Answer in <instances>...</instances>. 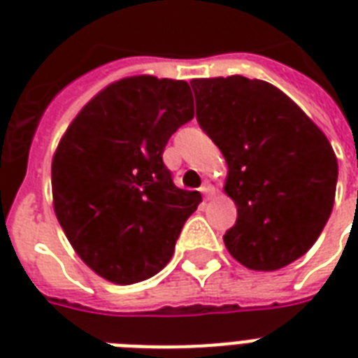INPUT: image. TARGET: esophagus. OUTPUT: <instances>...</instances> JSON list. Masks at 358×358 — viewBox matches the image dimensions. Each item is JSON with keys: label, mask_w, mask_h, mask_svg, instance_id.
I'll use <instances>...</instances> for the list:
<instances>
[{"label": "esophagus", "mask_w": 358, "mask_h": 358, "mask_svg": "<svg viewBox=\"0 0 358 358\" xmlns=\"http://www.w3.org/2000/svg\"><path fill=\"white\" fill-rule=\"evenodd\" d=\"M201 193L204 195V199H206V201H210V199L215 195V187H213L212 184H204L201 187Z\"/></svg>", "instance_id": "34e87169"}]
</instances>
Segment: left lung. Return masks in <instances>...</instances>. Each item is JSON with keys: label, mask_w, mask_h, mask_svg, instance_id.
I'll return each instance as SVG.
<instances>
[{"label": "left lung", "mask_w": 358, "mask_h": 358, "mask_svg": "<svg viewBox=\"0 0 358 358\" xmlns=\"http://www.w3.org/2000/svg\"><path fill=\"white\" fill-rule=\"evenodd\" d=\"M196 120L227 159L238 208L223 236L232 258L277 271L305 255L333 212L338 162L329 139L271 83L243 76L191 81Z\"/></svg>", "instance_id": "8db88e82"}]
</instances>
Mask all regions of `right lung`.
Returning a JSON list of instances; mask_svg holds the SVG:
<instances>
[{
	"instance_id": "right-lung-1",
	"label": "right lung",
	"mask_w": 358,
	"mask_h": 358,
	"mask_svg": "<svg viewBox=\"0 0 358 358\" xmlns=\"http://www.w3.org/2000/svg\"><path fill=\"white\" fill-rule=\"evenodd\" d=\"M193 115L185 81L131 76L85 103L59 141L53 210L78 256L109 282H141L162 271L201 204L199 191L173 184L162 157Z\"/></svg>"
}]
</instances>
